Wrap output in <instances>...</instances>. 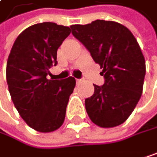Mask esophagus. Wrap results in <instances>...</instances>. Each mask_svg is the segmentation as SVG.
I'll list each match as a JSON object with an SVG mask.
<instances>
[{"label": "esophagus", "mask_w": 157, "mask_h": 157, "mask_svg": "<svg viewBox=\"0 0 157 157\" xmlns=\"http://www.w3.org/2000/svg\"><path fill=\"white\" fill-rule=\"evenodd\" d=\"M76 83H77V85L81 84L82 83V79H76Z\"/></svg>", "instance_id": "esophagus-1"}]
</instances>
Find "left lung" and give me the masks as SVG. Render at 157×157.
I'll return each mask as SVG.
<instances>
[{
  "label": "left lung",
  "mask_w": 157,
  "mask_h": 157,
  "mask_svg": "<svg viewBox=\"0 0 157 157\" xmlns=\"http://www.w3.org/2000/svg\"><path fill=\"white\" fill-rule=\"evenodd\" d=\"M71 29L99 64L104 77L103 86L94 85V94L85 100L89 118L101 128L121 125L142 94L146 69L137 40L128 28L114 21L98 19Z\"/></svg>",
  "instance_id": "1"
}]
</instances>
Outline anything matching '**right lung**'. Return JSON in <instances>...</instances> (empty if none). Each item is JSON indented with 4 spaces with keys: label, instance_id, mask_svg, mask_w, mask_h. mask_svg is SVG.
<instances>
[{
    "label": "right lung",
    "instance_id": "1",
    "mask_svg": "<svg viewBox=\"0 0 157 157\" xmlns=\"http://www.w3.org/2000/svg\"><path fill=\"white\" fill-rule=\"evenodd\" d=\"M69 27L53 22L23 30L11 49L6 66L8 89L16 109L27 124L51 132L63 124L75 79L48 80L49 69L58 64L57 51L70 35Z\"/></svg>",
    "mask_w": 157,
    "mask_h": 157
}]
</instances>
